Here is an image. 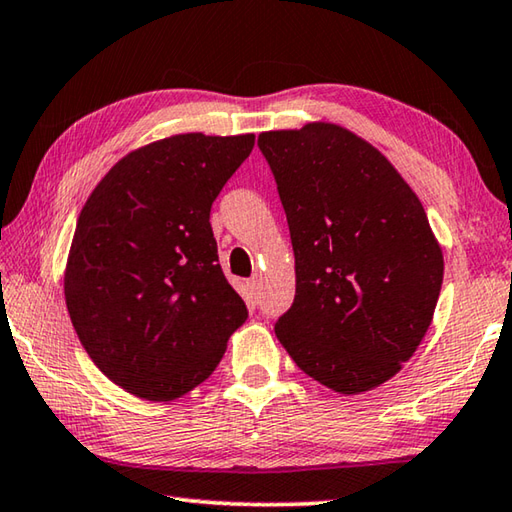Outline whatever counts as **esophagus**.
Listing matches in <instances>:
<instances>
[{
  "mask_svg": "<svg viewBox=\"0 0 512 512\" xmlns=\"http://www.w3.org/2000/svg\"><path fill=\"white\" fill-rule=\"evenodd\" d=\"M247 288H249L251 299H258V276H251V279L247 281Z\"/></svg>",
  "mask_w": 512,
  "mask_h": 512,
  "instance_id": "1",
  "label": "esophagus"
}]
</instances>
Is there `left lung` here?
<instances>
[{
	"mask_svg": "<svg viewBox=\"0 0 512 512\" xmlns=\"http://www.w3.org/2000/svg\"><path fill=\"white\" fill-rule=\"evenodd\" d=\"M288 215L297 294L276 337L337 393L393 378L423 342L443 251L391 161L335 123L258 137Z\"/></svg>",
	"mask_w": 512,
	"mask_h": 512,
	"instance_id": "obj_1",
	"label": "left lung"
}]
</instances>
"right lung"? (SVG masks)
<instances>
[{
	"instance_id": "right-lung-1",
	"label": "right lung",
	"mask_w": 512,
	"mask_h": 512,
	"mask_svg": "<svg viewBox=\"0 0 512 512\" xmlns=\"http://www.w3.org/2000/svg\"><path fill=\"white\" fill-rule=\"evenodd\" d=\"M254 139L188 132L148 143L116 161L78 215L65 270L71 324L132 396L168 402L195 389L245 324L209 218Z\"/></svg>"
}]
</instances>
